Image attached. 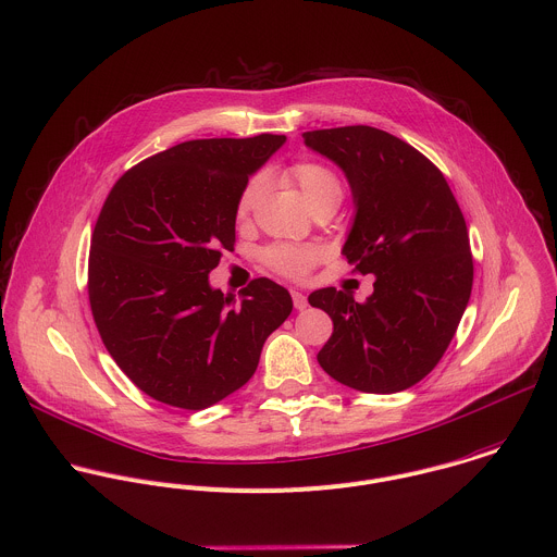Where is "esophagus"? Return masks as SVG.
Segmentation results:
<instances>
[{"label":"esophagus","instance_id":"esophagus-1","mask_svg":"<svg viewBox=\"0 0 557 557\" xmlns=\"http://www.w3.org/2000/svg\"><path fill=\"white\" fill-rule=\"evenodd\" d=\"M292 300H294V307H296L298 311L307 309V296H305L302 292H298V289H292Z\"/></svg>","mask_w":557,"mask_h":557}]
</instances>
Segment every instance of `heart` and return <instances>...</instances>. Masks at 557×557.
<instances>
[{"label": "heart", "instance_id": "heart-1", "mask_svg": "<svg viewBox=\"0 0 557 557\" xmlns=\"http://www.w3.org/2000/svg\"><path fill=\"white\" fill-rule=\"evenodd\" d=\"M289 174L298 183V187H300V191H302V196H305V200L309 202L311 209H315L320 205H326V202L339 205L344 187H342L339 176L333 170H329L326 165L305 161V163H296L289 170ZM263 187H265L263 174L252 176L244 185V189L239 194V200H237V215L239 218H246L252 211V207L257 205V200L263 194ZM261 257H263L265 265L272 268L274 272H278L287 278H302V276H307V272L322 257V248H318V246H296V244H274V246L265 248Z\"/></svg>", "mask_w": 557, "mask_h": 557}]
</instances>
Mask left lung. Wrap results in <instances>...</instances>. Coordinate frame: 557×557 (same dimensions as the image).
Returning <instances> with one entry per match:
<instances>
[{"label":"left lung","mask_w":557,"mask_h":557,"mask_svg":"<svg viewBox=\"0 0 557 557\" xmlns=\"http://www.w3.org/2000/svg\"><path fill=\"white\" fill-rule=\"evenodd\" d=\"M346 176L355 218L342 255L374 276L366 302L335 287L309 294L333 320L318 361L335 381L394 394L424 379L448 348L472 289L463 215L442 172L372 126L302 135Z\"/></svg>","instance_id":"left-lung-1"}]
</instances>
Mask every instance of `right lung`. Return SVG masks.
Segmentation results:
<instances>
[{"label": "right lung", "instance_id": "add662e5", "mask_svg": "<svg viewBox=\"0 0 557 557\" xmlns=\"http://www.w3.org/2000/svg\"><path fill=\"white\" fill-rule=\"evenodd\" d=\"M285 135L196 139L159 152L111 189L89 255V300L102 342L148 396L205 409L250 381L292 296L255 278L242 302L211 287L233 250L237 200Z\"/></svg>", "mask_w": 557, "mask_h": 557}]
</instances>
